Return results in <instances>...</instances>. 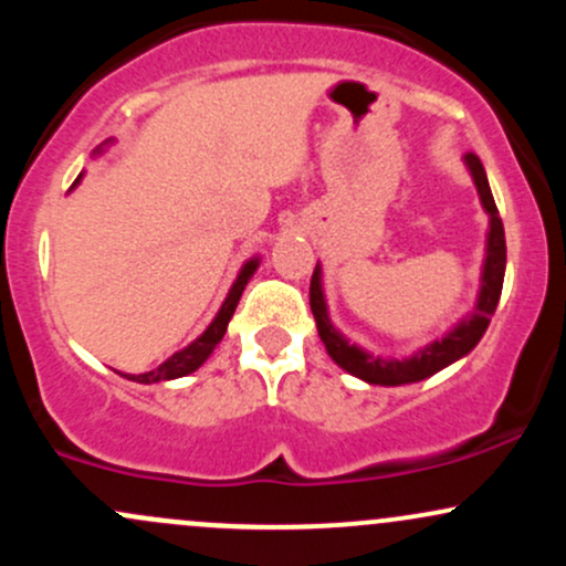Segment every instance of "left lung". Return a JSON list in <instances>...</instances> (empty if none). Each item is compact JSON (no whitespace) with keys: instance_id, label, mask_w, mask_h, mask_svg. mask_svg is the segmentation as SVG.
<instances>
[{"instance_id":"left-lung-1","label":"left lung","mask_w":566,"mask_h":566,"mask_svg":"<svg viewBox=\"0 0 566 566\" xmlns=\"http://www.w3.org/2000/svg\"><path fill=\"white\" fill-rule=\"evenodd\" d=\"M468 160L470 174L475 179V188L481 192V203L489 212V247H486V263H483V284L481 295H478L475 314H470L468 319H462L446 338L434 340V344L424 346L406 359H381L374 354L363 352L359 346L349 344L327 319V306L325 295H322V282H319V265L312 273V287H308V303H312V314L316 319V331H319L322 344L335 363L346 370V374L363 378L368 384H381V387H400V384H413L421 378H430L438 370H443L446 365L457 363L459 357H464L468 352H473V346L483 338L486 333L489 319H492L496 303L502 295V282H505V260H507V247H505V228H502V217L496 212V203L489 188L486 171H483L481 158L475 153L464 155Z\"/></svg>"}]
</instances>
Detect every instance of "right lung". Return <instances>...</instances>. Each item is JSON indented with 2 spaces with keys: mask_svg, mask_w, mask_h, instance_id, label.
<instances>
[{
  "mask_svg": "<svg viewBox=\"0 0 566 566\" xmlns=\"http://www.w3.org/2000/svg\"><path fill=\"white\" fill-rule=\"evenodd\" d=\"M254 269H258V260H250V263L241 269L239 279H235L231 293H228V297H226V303H222V308L217 312L214 322L207 327V331H203L201 338L192 340V344L185 346L182 352L171 354V357L166 359V363H160L155 370H147V374H139V376H126V378H132V381H139V384H155V381H169V378L188 376V374H192V370L201 368V365L207 363L209 354L214 352V346L222 340V335H226L228 322H231L235 306H239V297H241V293H244L247 282H250Z\"/></svg>",
  "mask_w": 566,
  "mask_h": 566,
  "instance_id": "1",
  "label": "right lung"
}]
</instances>
